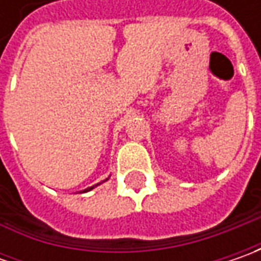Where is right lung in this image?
Returning a JSON list of instances; mask_svg holds the SVG:
<instances>
[{
  "instance_id": "obj_1",
  "label": "right lung",
  "mask_w": 261,
  "mask_h": 261,
  "mask_svg": "<svg viewBox=\"0 0 261 261\" xmlns=\"http://www.w3.org/2000/svg\"><path fill=\"white\" fill-rule=\"evenodd\" d=\"M106 180H107V178H106ZM105 180V181H106ZM98 185H101V183H97V185H94V186H91V187H88V189H86V190H83V192H84V193H86V192H90V190H93V189H94V187H97V186Z\"/></svg>"
}]
</instances>
